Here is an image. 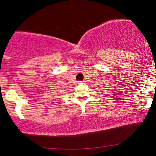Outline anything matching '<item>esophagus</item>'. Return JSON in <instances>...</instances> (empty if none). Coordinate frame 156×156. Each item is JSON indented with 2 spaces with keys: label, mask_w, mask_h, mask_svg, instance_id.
Returning <instances> with one entry per match:
<instances>
[{
  "label": "esophagus",
  "mask_w": 156,
  "mask_h": 156,
  "mask_svg": "<svg viewBox=\"0 0 156 156\" xmlns=\"http://www.w3.org/2000/svg\"><path fill=\"white\" fill-rule=\"evenodd\" d=\"M78 84H83V81H78Z\"/></svg>",
  "instance_id": "esophagus-1"
}]
</instances>
